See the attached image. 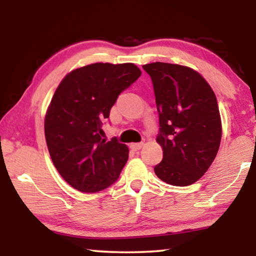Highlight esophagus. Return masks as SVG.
I'll return each mask as SVG.
<instances>
[{
	"label": "esophagus",
	"mask_w": 256,
	"mask_h": 256,
	"mask_svg": "<svg viewBox=\"0 0 256 256\" xmlns=\"http://www.w3.org/2000/svg\"><path fill=\"white\" fill-rule=\"evenodd\" d=\"M142 146H144V142H138V144H131V148L134 150V151H138L140 150Z\"/></svg>",
	"instance_id": "34e87169"
}]
</instances>
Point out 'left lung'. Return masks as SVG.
<instances>
[{"mask_svg": "<svg viewBox=\"0 0 256 256\" xmlns=\"http://www.w3.org/2000/svg\"><path fill=\"white\" fill-rule=\"evenodd\" d=\"M142 68L152 81L159 114L157 142L164 156L156 175L175 186L196 183L214 162L222 140L216 94L188 66L156 62Z\"/></svg>", "mask_w": 256, "mask_h": 256, "instance_id": "8db88e82", "label": "left lung"}]
</instances>
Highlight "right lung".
<instances>
[{
    "mask_svg": "<svg viewBox=\"0 0 256 256\" xmlns=\"http://www.w3.org/2000/svg\"><path fill=\"white\" fill-rule=\"evenodd\" d=\"M141 71L132 63H94L76 68L56 89L45 118V138L60 175L72 188L96 193L118 180L128 146L102 138V122L120 92Z\"/></svg>",
    "mask_w": 256,
    "mask_h": 256,
    "instance_id": "1",
    "label": "right lung"
}]
</instances>
